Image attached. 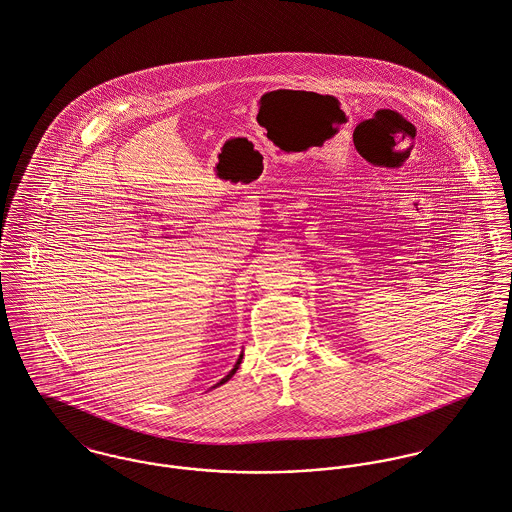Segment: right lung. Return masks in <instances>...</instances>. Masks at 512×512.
<instances>
[{
	"label": "right lung",
	"mask_w": 512,
	"mask_h": 512,
	"mask_svg": "<svg viewBox=\"0 0 512 512\" xmlns=\"http://www.w3.org/2000/svg\"><path fill=\"white\" fill-rule=\"evenodd\" d=\"M240 362H242V354H240V356H238V360H236V364H234L233 370H231V372L227 373V375H225V377H223V379H221V381H219V383H217V385H215V387H219V385H223V383H225V381H229V379H231V377H233L234 373H236V370H238V368H240Z\"/></svg>",
	"instance_id": "add662e5"
}]
</instances>
